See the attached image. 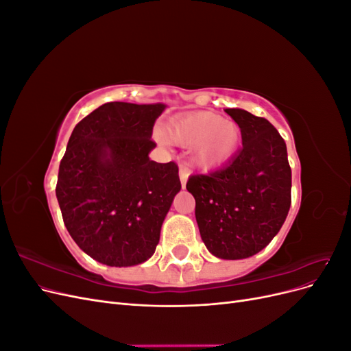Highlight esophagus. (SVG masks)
<instances>
[{
  "label": "esophagus",
  "instance_id": "obj_1",
  "mask_svg": "<svg viewBox=\"0 0 351 351\" xmlns=\"http://www.w3.org/2000/svg\"><path fill=\"white\" fill-rule=\"evenodd\" d=\"M178 176H180V182H182V186H183V189H184V187H186V183H187V178H189V171H187L186 168L180 167Z\"/></svg>",
  "mask_w": 351,
  "mask_h": 351
}]
</instances>
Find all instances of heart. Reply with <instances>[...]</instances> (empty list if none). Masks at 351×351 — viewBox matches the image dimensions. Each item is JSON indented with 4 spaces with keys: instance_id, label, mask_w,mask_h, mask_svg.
Masks as SVG:
<instances>
[{
    "instance_id": "b5f03b06",
    "label": "heart",
    "mask_w": 351,
    "mask_h": 351,
    "mask_svg": "<svg viewBox=\"0 0 351 351\" xmlns=\"http://www.w3.org/2000/svg\"><path fill=\"white\" fill-rule=\"evenodd\" d=\"M165 139L192 147L190 162L200 171H212L227 164L240 143L239 125L214 112L197 111L174 120L165 129Z\"/></svg>"
}]
</instances>
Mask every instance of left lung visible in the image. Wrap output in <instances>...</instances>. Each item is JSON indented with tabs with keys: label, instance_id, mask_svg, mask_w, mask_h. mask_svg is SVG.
Instances as JSON below:
<instances>
[{
	"label": "left lung",
	"instance_id": "obj_1",
	"mask_svg": "<svg viewBox=\"0 0 351 351\" xmlns=\"http://www.w3.org/2000/svg\"><path fill=\"white\" fill-rule=\"evenodd\" d=\"M241 132L243 147L209 176H192L186 189L196 200V222L215 258L237 261L259 253L278 234L291 205L287 146L268 121L227 108Z\"/></svg>",
	"mask_w": 351,
	"mask_h": 351
}]
</instances>
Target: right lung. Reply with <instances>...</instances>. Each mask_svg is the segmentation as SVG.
<instances>
[{"mask_svg":"<svg viewBox=\"0 0 351 351\" xmlns=\"http://www.w3.org/2000/svg\"><path fill=\"white\" fill-rule=\"evenodd\" d=\"M165 104L108 102L74 127L58 169L57 199L71 239L108 267H134L155 253L182 189L178 167L158 164L152 129Z\"/></svg>","mask_w":351,"mask_h":351,"instance_id":"obj_1","label":"right lung"}]
</instances>
